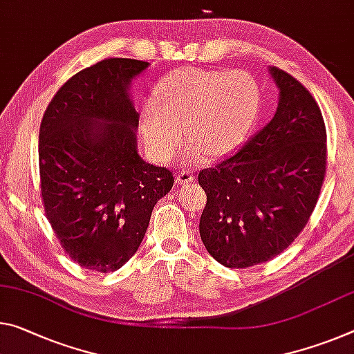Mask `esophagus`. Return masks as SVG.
<instances>
[{
	"instance_id": "esophagus-1",
	"label": "esophagus",
	"mask_w": 354,
	"mask_h": 354,
	"mask_svg": "<svg viewBox=\"0 0 354 354\" xmlns=\"http://www.w3.org/2000/svg\"><path fill=\"white\" fill-rule=\"evenodd\" d=\"M194 181V175L189 170H183L176 175V183L178 184H190Z\"/></svg>"
}]
</instances>
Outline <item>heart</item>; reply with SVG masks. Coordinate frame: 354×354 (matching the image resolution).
Wrapping results in <instances>:
<instances>
[{
    "instance_id": "heart-1",
    "label": "heart",
    "mask_w": 354,
    "mask_h": 354,
    "mask_svg": "<svg viewBox=\"0 0 354 354\" xmlns=\"http://www.w3.org/2000/svg\"><path fill=\"white\" fill-rule=\"evenodd\" d=\"M261 91L245 71L186 67L175 71L156 88L143 106L140 131L151 156L165 162L183 143L187 159L198 153L209 159L239 147L255 124Z\"/></svg>"
}]
</instances>
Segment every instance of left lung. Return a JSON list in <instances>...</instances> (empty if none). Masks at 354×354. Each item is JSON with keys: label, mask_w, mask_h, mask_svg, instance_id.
I'll use <instances>...</instances> for the list:
<instances>
[{"label": "left lung", "mask_w": 354, "mask_h": 354, "mask_svg": "<svg viewBox=\"0 0 354 354\" xmlns=\"http://www.w3.org/2000/svg\"><path fill=\"white\" fill-rule=\"evenodd\" d=\"M279 89L272 120L236 153L198 173L206 192L200 236L227 268L260 265L298 238L326 173V127L312 94L269 67Z\"/></svg>", "instance_id": "8db88e82"}]
</instances>
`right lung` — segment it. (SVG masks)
<instances>
[{
  "mask_svg": "<svg viewBox=\"0 0 354 354\" xmlns=\"http://www.w3.org/2000/svg\"><path fill=\"white\" fill-rule=\"evenodd\" d=\"M149 63L109 58L55 94L39 131L44 207L56 238L85 269L110 272L142 244L171 171L138 154L131 85Z\"/></svg>",
  "mask_w": 354,
  "mask_h": 354,
  "instance_id": "1",
  "label": "right lung"
}]
</instances>
